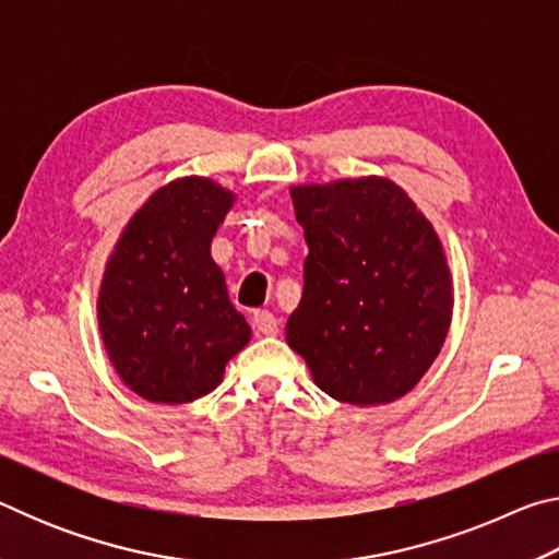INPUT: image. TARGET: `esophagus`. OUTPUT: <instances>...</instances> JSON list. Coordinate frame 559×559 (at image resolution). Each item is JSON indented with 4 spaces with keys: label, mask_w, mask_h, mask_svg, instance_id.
Masks as SVG:
<instances>
[{
    "label": "esophagus",
    "mask_w": 559,
    "mask_h": 559,
    "mask_svg": "<svg viewBox=\"0 0 559 559\" xmlns=\"http://www.w3.org/2000/svg\"><path fill=\"white\" fill-rule=\"evenodd\" d=\"M253 328H257L261 335H276L278 320L271 313V310H257V313H253Z\"/></svg>",
    "instance_id": "34e87169"
}]
</instances>
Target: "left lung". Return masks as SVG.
<instances>
[{"mask_svg": "<svg viewBox=\"0 0 559 559\" xmlns=\"http://www.w3.org/2000/svg\"><path fill=\"white\" fill-rule=\"evenodd\" d=\"M308 241L288 345L337 402L386 404L429 370L451 323L441 241L382 177L290 189Z\"/></svg>", "mask_w": 559, "mask_h": 559, "instance_id": "left-lung-1", "label": "left lung"}]
</instances>
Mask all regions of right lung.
<instances>
[{
  "label": "right lung",
  "mask_w": 559,
  "mask_h": 559,
  "mask_svg": "<svg viewBox=\"0 0 559 559\" xmlns=\"http://www.w3.org/2000/svg\"><path fill=\"white\" fill-rule=\"evenodd\" d=\"M231 202L212 179H177L140 206L110 253L98 296L103 343L122 382L150 402L210 394L249 343L210 253Z\"/></svg>",
  "instance_id": "add662e5"
}]
</instances>
